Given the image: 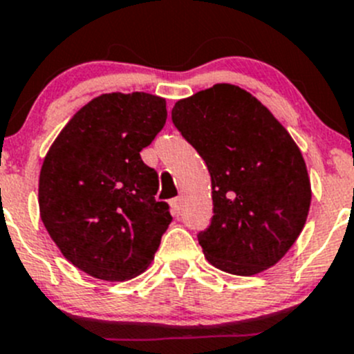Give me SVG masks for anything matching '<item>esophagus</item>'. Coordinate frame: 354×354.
I'll list each match as a JSON object with an SVG mask.
<instances>
[{
    "label": "esophagus",
    "mask_w": 354,
    "mask_h": 354,
    "mask_svg": "<svg viewBox=\"0 0 354 354\" xmlns=\"http://www.w3.org/2000/svg\"><path fill=\"white\" fill-rule=\"evenodd\" d=\"M181 205H183V197H176L171 201V207H173V212L176 216L181 212Z\"/></svg>",
    "instance_id": "esophagus-1"
}]
</instances>
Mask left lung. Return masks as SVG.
I'll list each match as a JSON object with an SVG mask.
<instances>
[{
    "instance_id": "1",
    "label": "left lung",
    "mask_w": 354,
    "mask_h": 354,
    "mask_svg": "<svg viewBox=\"0 0 354 354\" xmlns=\"http://www.w3.org/2000/svg\"><path fill=\"white\" fill-rule=\"evenodd\" d=\"M171 114L211 174L214 216L198 233L205 259L239 277L275 266L303 232L311 204L292 136L256 97L228 82L178 100Z\"/></svg>"
}]
</instances>
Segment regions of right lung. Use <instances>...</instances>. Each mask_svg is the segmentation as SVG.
<instances>
[{
    "label": "right lung",
    "mask_w": 354,
    "mask_h": 354,
    "mask_svg": "<svg viewBox=\"0 0 354 354\" xmlns=\"http://www.w3.org/2000/svg\"><path fill=\"white\" fill-rule=\"evenodd\" d=\"M156 95L105 93L79 109L39 173V216L75 268L105 282L145 272L171 223L157 173L140 157L166 124Z\"/></svg>",
    "instance_id": "right-lung-1"
}]
</instances>
